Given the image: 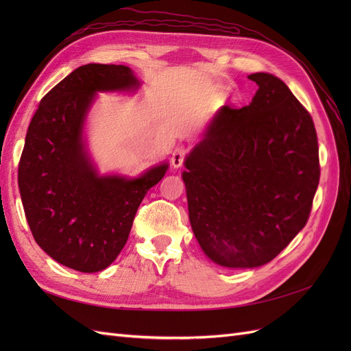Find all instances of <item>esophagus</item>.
Listing matches in <instances>:
<instances>
[{
  "mask_svg": "<svg viewBox=\"0 0 351 351\" xmlns=\"http://www.w3.org/2000/svg\"><path fill=\"white\" fill-rule=\"evenodd\" d=\"M186 154H187V147L186 146H177L173 155H171V165L173 168H180L183 165L184 162V158H186Z\"/></svg>",
  "mask_w": 351,
  "mask_h": 351,
  "instance_id": "esophagus-1",
  "label": "esophagus"
}]
</instances>
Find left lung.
<instances>
[{
  "label": "left lung",
  "mask_w": 351,
  "mask_h": 351,
  "mask_svg": "<svg viewBox=\"0 0 351 351\" xmlns=\"http://www.w3.org/2000/svg\"><path fill=\"white\" fill-rule=\"evenodd\" d=\"M247 77L252 102L217 111L182 173L199 246L230 269L262 267L299 234L321 173L311 114L274 74Z\"/></svg>",
  "instance_id": "obj_1"
}]
</instances>
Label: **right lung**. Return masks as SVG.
<instances>
[{"label": "right lung", "instance_id": "1", "mask_svg": "<svg viewBox=\"0 0 351 351\" xmlns=\"http://www.w3.org/2000/svg\"><path fill=\"white\" fill-rule=\"evenodd\" d=\"M142 82L127 66L86 64L44 98L32 119L19 164V189L38 246L79 272H99L119 256L136 210L169 164L136 177L101 174L89 149L88 117L98 93H136Z\"/></svg>", "mask_w": 351, "mask_h": 351}]
</instances>
